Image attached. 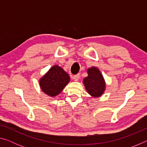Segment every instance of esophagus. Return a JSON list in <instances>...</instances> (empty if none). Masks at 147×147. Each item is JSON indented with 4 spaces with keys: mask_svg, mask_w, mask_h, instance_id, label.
<instances>
[{
    "mask_svg": "<svg viewBox=\"0 0 147 147\" xmlns=\"http://www.w3.org/2000/svg\"><path fill=\"white\" fill-rule=\"evenodd\" d=\"M73 78L74 79V81H76V82L78 81L80 78V74H76V75H74L73 77Z\"/></svg>",
    "mask_w": 147,
    "mask_h": 147,
    "instance_id": "obj_1",
    "label": "esophagus"
}]
</instances>
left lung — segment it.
I'll return each mask as SVG.
<instances>
[{
	"label": "left lung",
	"instance_id": "left-lung-1",
	"mask_svg": "<svg viewBox=\"0 0 147 147\" xmlns=\"http://www.w3.org/2000/svg\"><path fill=\"white\" fill-rule=\"evenodd\" d=\"M87 72L88 76L83 80L87 92L93 97H100L106 89V82L102 74L96 67L89 68Z\"/></svg>",
	"mask_w": 147,
	"mask_h": 147
}]
</instances>
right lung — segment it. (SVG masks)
<instances>
[{
  "instance_id": "add662e5",
  "label": "right lung",
  "mask_w": 147,
  "mask_h": 147,
  "mask_svg": "<svg viewBox=\"0 0 147 147\" xmlns=\"http://www.w3.org/2000/svg\"><path fill=\"white\" fill-rule=\"evenodd\" d=\"M69 81V74L60 67L55 65L39 79V86L45 93L53 97L63 91Z\"/></svg>"
}]
</instances>
